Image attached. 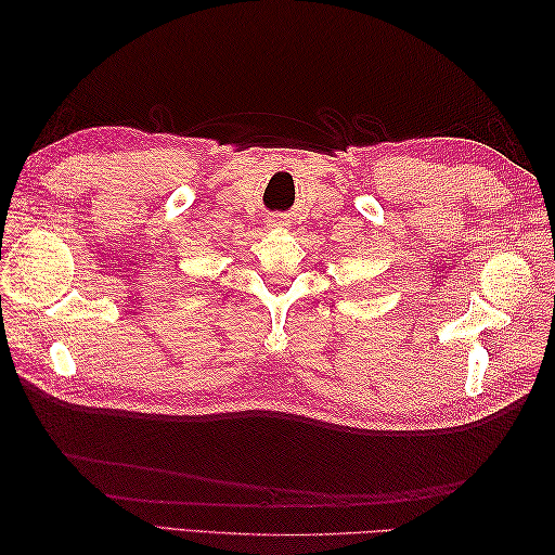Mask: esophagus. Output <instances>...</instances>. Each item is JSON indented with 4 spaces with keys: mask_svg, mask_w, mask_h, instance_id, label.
<instances>
[{
    "mask_svg": "<svg viewBox=\"0 0 555 555\" xmlns=\"http://www.w3.org/2000/svg\"><path fill=\"white\" fill-rule=\"evenodd\" d=\"M284 224H287V222L280 220V217H275V220H271V227H284Z\"/></svg>",
    "mask_w": 555,
    "mask_h": 555,
    "instance_id": "esophagus-1",
    "label": "esophagus"
}]
</instances>
